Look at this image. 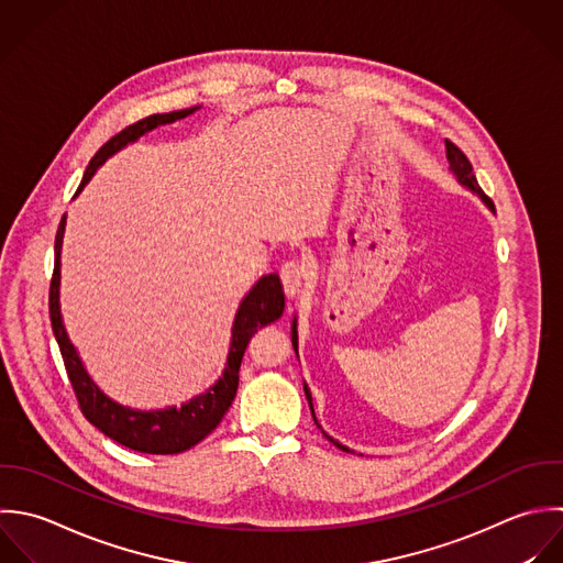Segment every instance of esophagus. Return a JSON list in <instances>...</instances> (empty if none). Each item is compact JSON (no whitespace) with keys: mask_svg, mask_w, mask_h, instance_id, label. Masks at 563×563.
<instances>
[{"mask_svg":"<svg viewBox=\"0 0 563 563\" xmlns=\"http://www.w3.org/2000/svg\"><path fill=\"white\" fill-rule=\"evenodd\" d=\"M307 269L300 261H287L283 267H280V280H283V287H285V294L287 296H298L305 285H307Z\"/></svg>","mask_w":563,"mask_h":563,"instance_id":"esophagus-1","label":"esophagus"}]
</instances>
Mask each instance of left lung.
<instances>
[{
  "label": "left lung",
  "instance_id": "left-lung-1",
  "mask_svg": "<svg viewBox=\"0 0 563 563\" xmlns=\"http://www.w3.org/2000/svg\"><path fill=\"white\" fill-rule=\"evenodd\" d=\"M445 148H448V162H450V170L454 173V177H456V181L461 184V186H465L467 190H472L474 195H478L481 197V201L492 210V212H496V208H494V201L481 190V186H478V181H476V175H474V168H472V164H470V159H467V155L454 144V142H450V140H445ZM291 344H294V351H296V355H298V329H296V318H294V322H291ZM305 397H307V401H309V408H311V415H313V421H316V426L320 428V423H318V419H316V412H313V399H311V390L307 388V384H305ZM322 430V428H320ZM322 434L333 443V445H338L340 450H346L349 452V448H344V445H340L335 439H331L324 430H322Z\"/></svg>",
  "mask_w": 563,
  "mask_h": 563
}]
</instances>
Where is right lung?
<instances>
[{"label": "right lung", "instance_id": "obj_1", "mask_svg": "<svg viewBox=\"0 0 563 563\" xmlns=\"http://www.w3.org/2000/svg\"><path fill=\"white\" fill-rule=\"evenodd\" d=\"M199 107L179 109L170 113H153L148 118L137 120L135 124L122 129L115 133L109 142H104L98 153L91 157L82 181L76 190V195L87 186L91 175L118 151H122L126 144L137 142L144 133L170 124L175 120H181L190 113H195ZM63 232H65V214L58 223V232L54 239V274L49 283V322L56 338V344L63 355V364L69 377V384L76 393L78 406L85 415V419L98 428L104 437L111 441L142 454H179L190 448H195L199 441H203L223 419L228 408L232 406L239 388V368L243 353L252 340V335L267 327L269 322H276L285 311V291L278 274H265L261 276L252 289L241 300L234 322H232V338L228 349V360L221 377L201 395L188 399L186 404L168 406L164 410H135L129 406H122L107 397L96 382L89 377L87 368L82 366V360L76 351V346L69 342V335L63 324L60 316V247H63Z\"/></svg>", "mask_w": 563, "mask_h": 563}]
</instances>
